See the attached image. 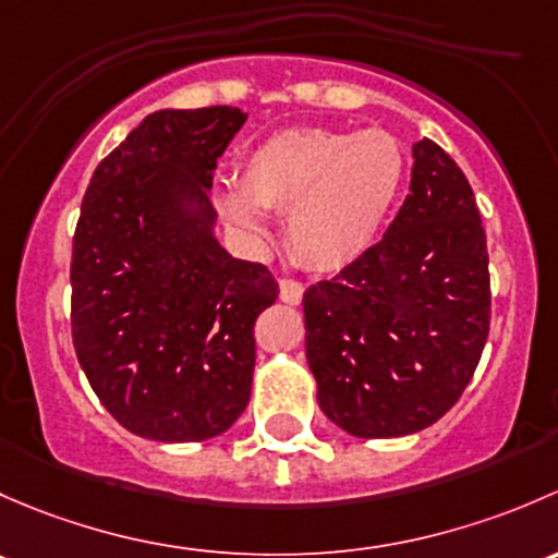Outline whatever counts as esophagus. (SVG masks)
Instances as JSON below:
<instances>
[{
    "mask_svg": "<svg viewBox=\"0 0 558 558\" xmlns=\"http://www.w3.org/2000/svg\"><path fill=\"white\" fill-rule=\"evenodd\" d=\"M279 298L290 306H298L303 301V284L295 279H281L279 281Z\"/></svg>",
    "mask_w": 558,
    "mask_h": 558,
    "instance_id": "obj_1",
    "label": "esophagus"
}]
</instances>
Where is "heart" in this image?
<instances>
[{"instance_id":"heart-1","label":"heart","mask_w":558,"mask_h":558,"mask_svg":"<svg viewBox=\"0 0 558 558\" xmlns=\"http://www.w3.org/2000/svg\"><path fill=\"white\" fill-rule=\"evenodd\" d=\"M405 169L403 145L381 129H287L241 158V193H217L215 206L246 244L271 239L266 209L290 211L292 250L317 271H338L381 236Z\"/></svg>"}]
</instances>
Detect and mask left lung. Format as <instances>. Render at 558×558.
<instances>
[{"instance_id": "1", "label": "left lung", "mask_w": 558, "mask_h": 558, "mask_svg": "<svg viewBox=\"0 0 558 558\" xmlns=\"http://www.w3.org/2000/svg\"><path fill=\"white\" fill-rule=\"evenodd\" d=\"M489 308L473 187L435 142H416L411 195L384 239L303 295L319 408L354 438L429 427L473 378Z\"/></svg>"}]
</instances>
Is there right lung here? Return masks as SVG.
Segmentation results:
<instances>
[{
  "label": "right lung",
  "mask_w": 558,
  "mask_h": 558,
  "mask_svg": "<svg viewBox=\"0 0 558 558\" xmlns=\"http://www.w3.org/2000/svg\"><path fill=\"white\" fill-rule=\"evenodd\" d=\"M239 107L158 109L96 166L72 244V341L129 433L198 444L244 413L255 319L279 295L217 241V158Z\"/></svg>",
  "instance_id": "1"
}]
</instances>
